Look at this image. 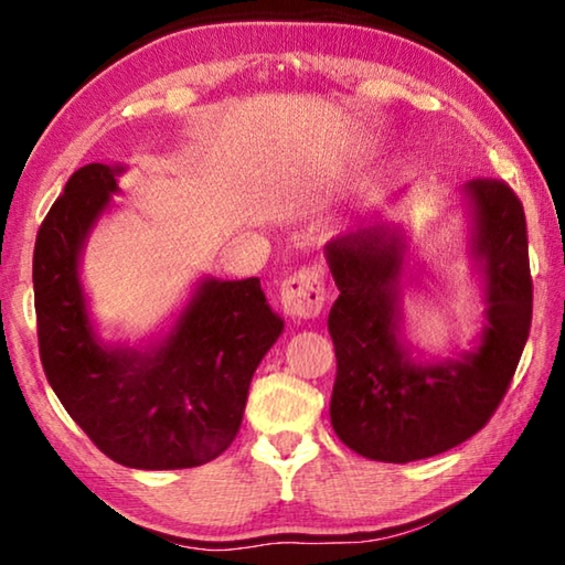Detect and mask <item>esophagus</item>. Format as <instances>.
Here are the masks:
<instances>
[{"label":"esophagus","instance_id":"obj_1","mask_svg":"<svg viewBox=\"0 0 565 565\" xmlns=\"http://www.w3.org/2000/svg\"><path fill=\"white\" fill-rule=\"evenodd\" d=\"M327 301V286L319 269H301L281 281V306L289 317L313 319L319 317Z\"/></svg>","mask_w":565,"mask_h":565}]
</instances>
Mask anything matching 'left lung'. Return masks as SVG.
Returning <instances> with one entry per match:
<instances>
[{
	"label": "left lung",
	"instance_id": "left-lung-1",
	"mask_svg": "<svg viewBox=\"0 0 565 565\" xmlns=\"http://www.w3.org/2000/svg\"><path fill=\"white\" fill-rule=\"evenodd\" d=\"M471 254L486 284V327L458 359L418 361L401 339L406 236L369 224L331 238L339 299L329 313L337 349L331 426L351 451L408 463L444 454L489 424L531 331L533 281L521 199L499 179L463 186Z\"/></svg>",
	"mask_w": 565,
	"mask_h": 565
}]
</instances>
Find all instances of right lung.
Masks as SVG:
<instances>
[{
  "mask_svg": "<svg viewBox=\"0 0 565 565\" xmlns=\"http://www.w3.org/2000/svg\"><path fill=\"white\" fill-rule=\"evenodd\" d=\"M124 167L76 169L34 244V309L46 381L111 461L169 471L212 461L234 441L248 384L281 337L259 279H204L164 339L107 347L94 333L82 252L117 194Z\"/></svg>",
  "mask_w": 565,
  "mask_h": 565,
  "instance_id": "1",
  "label": "right lung"
}]
</instances>
